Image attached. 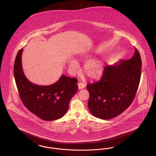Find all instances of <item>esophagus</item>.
<instances>
[{"mask_svg": "<svg viewBox=\"0 0 156 156\" xmlns=\"http://www.w3.org/2000/svg\"><path fill=\"white\" fill-rule=\"evenodd\" d=\"M78 85V88H79V89H83L85 87V85L83 83L81 82H79Z\"/></svg>", "mask_w": 156, "mask_h": 156, "instance_id": "1", "label": "esophagus"}]
</instances>
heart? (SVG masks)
I'll list each match as a JSON object with an SVG mask.
<instances>
[{
    "label": "heart",
    "mask_w": 156,
    "mask_h": 156,
    "mask_svg": "<svg viewBox=\"0 0 156 156\" xmlns=\"http://www.w3.org/2000/svg\"><path fill=\"white\" fill-rule=\"evenodd\" d=\"M89 57V56H85ZM69 69L73 72H76L79 69V64L76 60L71 59L68 61ZM84 72L91 79H98L101 77L104 72V64L101 59H93L87 62L84 66Z\"/></svg>",
    "instance_id": "1"
}]
</instances>
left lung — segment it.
Returning <instances> with one entry per match:
<instances>
[{
    "mask_svg": "<svg viewBox=\"0 0 156 156\" xmlns=\"http://www.w3.org/2000/svg\"><path fill=\"white\" fill-rule=\"evenodd\" d=\"M141 65L140 53L135 48L130 59L105 66L101 80L87 85L90 113L100 119H110L125 111L136 96L140 81Z\"/></svg>",
    "mask_w": 156,
    "mask_h": 156,
    "instance_id": "1",
    "label": "left lung"
}]
</instances>
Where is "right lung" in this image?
Returning a JSON list of instances; mask_svg holds the SVG:
<instances>
[{
  "instance_id": "1",
  "label": "right lung",
  "mask_w": 156,
  "mask_h": 156,
  "mask_svg": "<svg viewBox=\"0 0 156 156\" xmlns=\"http://www.w3.org/2000/svg\"><path fill=\"white\" fill-rule=\"evenodd\" d=\"M23 49L17 52L14 63L15 82L23 104L40 119L51 121L67 112L71 98L78 90V80L61 75L52 85L40 86L29 81L23 71Z\"/></svg>"
}]
</instances>
